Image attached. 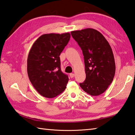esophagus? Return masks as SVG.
I'll list each match as a JSON object with an SVG mask.
<instances>
[{
	"label": "esophagus",
	"instance_id": "esophagus-1",
	"mask_svg": "<svg viewBox=\"0 0 135 135\" xmlns=\"http://www.w3.org/2000/svg\"><path fill=\"white\" fill-rule=\"evenodd\" d=\"M70 76L71 78H74V76H75V74H73V73H71V74H70Z\"/></svg>",
	"mask_w": 135,
	"mask_h": 135
}]
</instances>
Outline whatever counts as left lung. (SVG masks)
Returning <instances> with one entry per match:
<instances>
[{"label":"left lung","instance_id":"left-lung-1","mask_svg":"<svg viewBox=\"0 0 135 135\" xmlns=\"http://www.w3.org/2000/svg\"><path fill=\"white\" fill-rule=\"evenodd\" d=\"M84 56L86 79L79 85L91 96H99L113 82L115 64L112 49L102 34L92 28L71 32Z\"/></svg>","mask_w":135,"mask_h":135}]
</instances>
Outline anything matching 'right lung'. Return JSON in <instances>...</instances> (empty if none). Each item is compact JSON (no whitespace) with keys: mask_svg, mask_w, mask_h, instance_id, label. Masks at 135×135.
Here are the masks:
<instances>
[{"mask_svg":"<svg viewBox=\"0 0 135 135\" xmlns=\"http://www.w3.org/2000/svg\"><path fill=\"white\" fill-rule=\"evenodd\" d=\"M70 33H47L34 42L28 54L27 73L37 91L53 98L65 89L68 77L60 68V55L70 39Z\"/></svg>","mask_w":135,"mask_h":135,"instance_id":"add662e5","label":"right lung"}]
</instances>
